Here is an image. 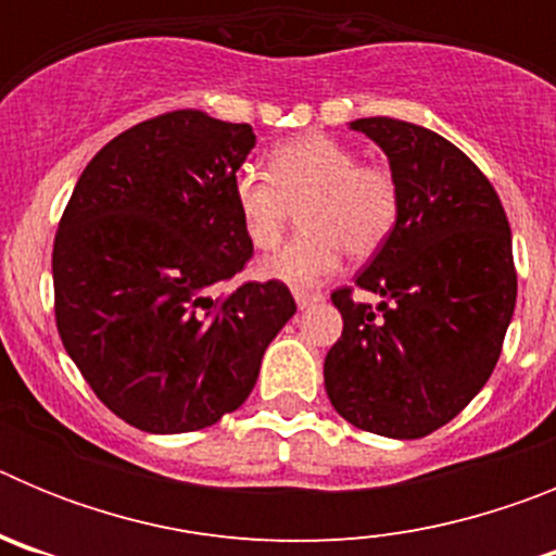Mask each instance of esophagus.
<instances>
[{
	"label": "esophagus",
	"mask_w": 556,
	"mask_h": 556,
	"mask_svg": "<svg viewBox=\"0 0 556 556\" xmlns=\"http://www.w3.org/2000/svg\"><path fill=\"white\" fill-rule=\"evenodd\" d=\"M320 301H323L320 292H294V303H298V308H308Z\"/></svg>",
	"instance_id": "obj_1"
}]
</instances>
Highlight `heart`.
Masks as SVG:
<instances>
[{
    "label": "heart",
    "instance_id": "obj_1",
    "mask_svg": "<svg viewBox=\"0 0 556 556\" xmlns=\"http://www.w3.org/2000/svg\"><path fill=\"white\" fill-rule=\"evenodd\" d=\"M233 203L244 236L258 250L281 242L301 208L303 233L264 258L258 273L308 289L339 267L342 250L351 258H370L384 248L401 219V184L387 164L358 161L353 147L308 132L275 147L267 172H236Z\"/></svg>",
    "mask_w": 556,
    "mask_h": 556
}]
</instances>
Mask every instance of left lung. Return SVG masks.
Instances as JSON below:
<instances>
[{"label": "left lung", "instance_id": "1", "mask_svg": "<svg viewBox=\"0 0 556 556\" xmlns=\"http://www.w3.org/2000/svg\"><path fill=\"white\" fill-rule=\"evenodd\" d=\"M390 159L401 219L356 275L381 303L331 294L342 337L328 351L326 392L362 431L417 440L454 420L488 384L515 312L513 233L473 161L412 122H351Z\"/></svg>", "mask_w": 556, "mask_h": 556}]
</instances>
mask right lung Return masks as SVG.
<instances>
[{
	"label": "right lung",
	"instance_id": "obj_1",
	"mask_svg": "<svg viewBox=\"0 0 556 556\" xmlns=\"http://www.w3.org/2000/svg\"><path fill=\"white\" fill-rule=\"evenodd\" d=\"M250 125L172 111L108 141L77 180L52 248L63 348L102 404L150 434L239 409L294 314L281 281H248L233 203Z\"/></svg>",
	"mask_w": 556,
	"mask_h": 556
}]
</instances>
